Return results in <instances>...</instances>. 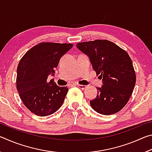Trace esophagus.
<instances>
[{
  "mask_svg": "<svg viewBox=\"0 0 152 152\" xmlns=\"http://www.w3.org/2000/svg\"><path fill=\"white\" fill-rule=\"evenodd\" d=\"M76 86H78V88L82 89V90H84V89L86 88V86H85V85H81V84H77Z\"/></svg>",
  "mask_w": 152,
  "mask_h": 152,
  "instance_id": "esophagus-1",
  "label": "esophagus"
}]
</instances>
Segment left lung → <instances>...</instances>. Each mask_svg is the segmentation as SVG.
Returning a JSON list of instances; mask_svg holds the SVG:
<instances>
[{
	"label": "left lung",
	"instance_id": "8db88e82",
	"mask_svg": "<svg viewBox=\"0 0 152 152\" xmlns=\"http://www.w3.org/2000/svg\"><path fill=\"white\" fill-rule=\"evenodd\" d=\"M76 47L88 56L96 75L102 79L96 97L90 101L95 111L109 115L121 110L129 99L136 82L132 61L125 50L108 40L78 43Z\"/></svg>",
	"mask_w": 152,
	"mask_h": 152
}]
</instances>
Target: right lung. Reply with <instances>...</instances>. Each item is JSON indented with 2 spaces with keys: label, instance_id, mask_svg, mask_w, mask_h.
<instances>
[{
  "label": "right lung",
  "instance_id": "obj_1",
  "mask_svg": "<svg viewBox=\"0 0 152 152\" xmlns=\"http://www.w3.org/2000/svg\"><path fill=\"white\" fill-rule=\"evenodd\" d=\"M73 47L71 43L44 42L35 45L20 59L17 67V88L25 106L41 117L60 109L68 91L48 76L55 75L60 58Z\"/></svg>",
  "mask_w": 152,
  "mask_h": 152
}]
</instances>
